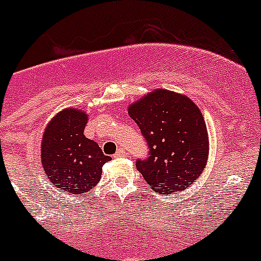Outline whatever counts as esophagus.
I'll use <instances>...</instances> for the list:
<instances>
[{
    "mask_svg": "<svg viewBox=\"0 0 261 261\" xmlns=\"http://www.w3.org/2000/svg\"><path fill=\"white\" fill-rule=\"evenodd\" d=\"M125 155H126L125 150H124V149H119L118 151L115 152L114 156H115V158H121V156H125Z\"/></svg>",
    "mask_w": 261,
    "mask_h": 261,
    "instance_id": "34e87169",
    "label": "esophagus"
}]
</instances>
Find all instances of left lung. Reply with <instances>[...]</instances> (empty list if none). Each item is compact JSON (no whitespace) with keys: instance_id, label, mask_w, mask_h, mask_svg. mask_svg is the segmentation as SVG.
Returning a JSON list of instances; mask_svg holds the SVG:
<instances>
[{"instance_id":"obj_1","label":"left lung","mask_w":261,"mask_h":261,"mask_svg":"<svg viewBox=\"0 0 261 261\" xmlns=\"http://www.w3.org/2000/svg\"><path fill=\"white\" fill-rule=\"evenodd\" d=\"M149 146L136 167L152 190L174 194L194 182L208 158V135L197 105L186 95L156 89L128 109Z\"/></svg>"}]
</instances>
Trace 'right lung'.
Returning <instances> with one entry per match:
<instances>
[{"label": "right lung", "instance_id": "right-lung-1", "mask_svg": "<svg viewBox=\"0 0 261 261\" xmlns=\"http://www.w3.org/2000/svg\"><path fill=\"white\" fill-rule=\"evenodd\" d=\"M88 115L66 109L47 124L41 143V160L46 177L67 193L83 194L101 180L102 167L111 158L93 140L84 136Z\"/></svg>", "mask_w": 261, "mask_h": 261}]
</instances>
